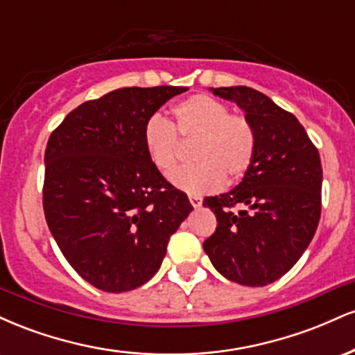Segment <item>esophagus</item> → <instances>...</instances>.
I'll return each mask as SVG.
<instances>
[{"instance_id": "esophagus-1", "label": "esophagus", "mask_w": 355, "mask_h": 355, "mask_svg": "<svg viewBox=\"0 0 355 355\" xmlns=\"http://www.w3.org/2000/svg\"><path fill=\"white\" fill-rule=\"evenodd\" d=\"M190 203L197 209V207L202 205V197H198V195H190Z\"/></svg>"}]
</instances>
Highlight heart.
Here are the masks:
<instances>
[{"label": "heart", "mask_w": 355, "mask_h": 355, "mask_svg": "<svg viewBox=\"0 0 355 355\" xmlns=\"http://www.w3.org/2000/svg\"><path fill=\"white\" fill-rule=\"evenodd\" d=\"M173 126L162 116L148 118L144 145L160 173L170 175L183 157V144H193L195 164L172 177L175 187L190 195L234 185L248 172L257 150V132L245 115L232 113L225 101L191 95L172 108ZM181 138L178 139V137Z\"/></svg>", "instance_id": "heart-1"}]
</instances>
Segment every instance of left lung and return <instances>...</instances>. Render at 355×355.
Returning a JSON list of instances; mask_svg holds the SVG:
<instances>
[{"label":"left lung","mask_w":355,"mask_h":355,"mask_svg":"<svg viewBox=\"0 0 355 355\" xmlns=\"http://www.w3.org/2000/svg\"><path fill=\"white\" fill-rule=\"evenodd\" d=\"M211 92L245 112L257 132V150L234 190L203 200L218 222L203 250L225 279L263 287L295 266L315 234L320 155L299 120L263 93L248 87Z\"/></svg>","instance_id":"1"}]
</instances>
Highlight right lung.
Wrapping results in <instances>:
<instances>
[{
    "label": "right lung",
    "instance_id": "1",
    "mask_svg": "<svg viewBox=\"0 0 355 355\" xmlns=\"http://www.w3.org/2000/svg\"><path fill=\"white\" fill-rule=\"evenodd\" d=\"M183 87L120 88L81 103L44 152L43 210L61 254L112 294L157 274L170 235L193 210L150 162L144 128Z\"/></svg>",
    "mask_w": 355,
    "mask_h": 355
}]
</instances>
